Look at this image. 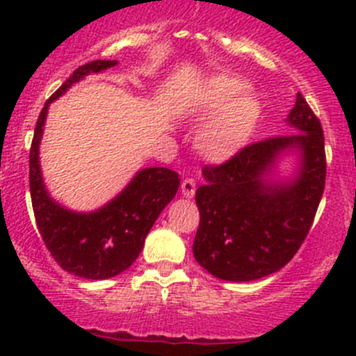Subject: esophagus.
<instances>
[{"mask_svg":"<svg viewBox=\"0 0 356 356\" xmlns=\"http://www.w3.org/2000/svg\"><path fill=\"white\" fill-rule=\"evenodd\" d=\"M181 189H182V195H184L186 198H193V196H195V191H196L195 179H184L181 184Z\"/></svg>","mask_w":356,"mask_h":356,"instance_id":"obj_1","label":"esophagus"}]
</instances>
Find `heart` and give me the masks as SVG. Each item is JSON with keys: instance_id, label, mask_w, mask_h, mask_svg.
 I'll return each mask as SVG.
<instances>
[{"instance_id": "1", "label": "heart", "mask_w": 356, "mask_h": 356, "mask_svg": "<svg viewBox=\"0 0 356 356\" xmlns=\"http://www.w3.org/2000/svg\"><path fill=\"white\" fill-rule=\"evenodd\" d=\"M246 89V82L229 75H215L201 89L196 115L211 120L196 136V148L207 160H231L253 139L264 106Z\"/></svg>"}]
</instances>
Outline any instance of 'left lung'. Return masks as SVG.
I'll use <instances>...</instances> for the list:
<instances>
[{"label":"left lung","instance_id":"8db88e82","mask_svg":"<svg viewBox=\"0 0 356 356\" xmlns=\"http://www.w3.org/2000/svg\"><path fill=\"white\" fill-rule=\"evenodd\" d=\"M288 122L301 132L251 143L231 160L203 167L193 253L217 279L246 282L281 270L314 224L325 188L324 131L300 92ZM293 147L302 156L297 177L286 185L265 181L277 155Z\"/></svg>","mask_w":356,"mask_h":356}]
</instances>
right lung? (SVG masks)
I'll use <instances>...</instances> for the list:
<instances>
[{"instance_id": "right-lung-1", "label": "right lung", "mask_w": 356, "mask_h": 356, "mask_svg": "<svg viewBox=\"0 0 356 356\" xmlns=\"http://www.w3.org/2000/svg\"><path fill=\"white\" fill-rule=\"evenodd\" d=\"M113 65H117L115 60H95L75 68L42 106L29 153V186L39 234L63 270L92 281L115 277L134 264L149 229L174 198L181 182L177 172L170 168H145L117 198L91 213L67 210L46 193L39 168V143L49 103L84 75Z\"/></svg>"}]
</instances>
